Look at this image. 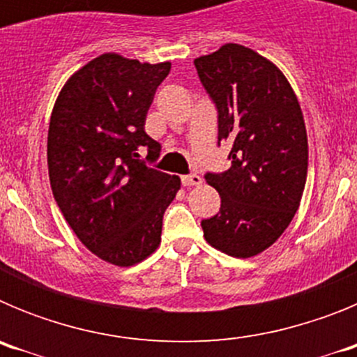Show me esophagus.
<instances>
[{
    "label": "esophagus",
    "mask_w": 357,
    "mask_h": 357,
    "mask_svg": "<svg viewBox=\"0 0 357 357\" xmlns=\"http://www.w3.org/2000/svg\"><path fill=\"white\" fill-rule=\"evenodd\" d=\"M184 185H200L202 184V176L197 175V173H191V175H184L181 178Z\"/></svg>",
    "instance_id": "34e87169"
}]
</instances>
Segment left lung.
Returning <instances> with one entry per match:
<instances>
[{
    "mask_svg": "<svg viewBox=\"0 0 357 357\" xmlns=\"http://www.w3.org/2000/svg\"><path fill=\"white\" fill-rule=\"evenodd\" d=\"M218 112V144L230 141L227 172H207L222 206L202 220L207 243L252 257L279 239L301 206L307 176V134L286 77L254 50L225 44L195 61Z\"/></svg>",
    "mask_w": 357,
    "mask_h": 357,
    "instance_id": "obj_1",
    "label": "left lung"
}]
</instances>
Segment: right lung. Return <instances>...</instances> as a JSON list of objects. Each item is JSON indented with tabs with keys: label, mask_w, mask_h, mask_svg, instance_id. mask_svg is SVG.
Listing matches in <instances>:
<instances>
[{
	"label": "right lung",
	"mask_w": 357,
	"mask_h": 357,
	"mask_svg": "<svg viewBox=\"0 0 357 357\" xmlns=\"http://www.w3.org/2000/svg\"><path fill=\"white\" fill-rule=\"evenodd\" d=\"M169 69V62L100 55L66 82L50 119L56 206L85 247L116 266H132L159 247L164 211L181 189L178 176L146 164L159 159L160 144L144 121Z\"/></svg>",
	"instance_id": "add662e5"
}]
</instances>
